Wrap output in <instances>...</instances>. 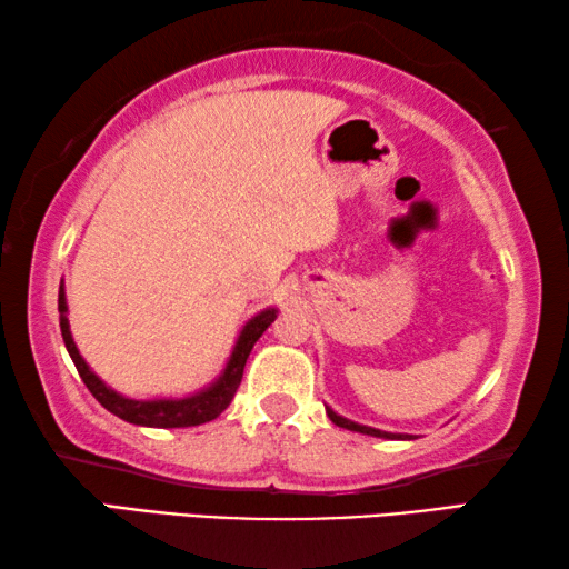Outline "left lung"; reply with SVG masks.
<instances>
[{"mask_svg": "<svg viewBox=\"0 0 569 569\" xmlns=\"http://www.w3.org/2000/svg\"><path fill=\"white\" fill-rule=\"evenodd\" d=\"M328 416H330V421L335 426L348 428V431H358V433H366V436H378V439H408V433L406 436L403 433H388V431H378V428H370V426L352 423V421H348V418H342V416H338L335 411H330V408H328Z\"/></svg>", "mask_w": 569, "mask_h": 569, "instance_id": "8db88e82", "label": "left lung"}]
</instances>
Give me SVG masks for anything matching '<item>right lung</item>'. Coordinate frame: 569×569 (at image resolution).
<instances>
[{
	"label": "right lung",
	"instance_id": "right-lung-1",
	"mask_svg": "<svg viewBox=\"0 0 569 569\" xmlns=\"http://www.w3.org/2000/svg\"><path fill=\"white\" fill-rule=\"evenodd\" d=\"M58 310H60V330H62V340L64 348H68L70 358L78 368L82 383L88 386V390L96 396L98 403L102 408H108L110 413H116L118 418H123L128 423L136 426H151V428H189V426H201L209 423L213 418L221 416L223 408L231 403L237 388L241 383V376H244V366L251 348L254 342L262 338V332L274 322L277 310L269 307V310L259 312L257 318H251L244 330H241L234 352L227 362V368L219 376L217 383H211L207 390H201L197 396L189 398H176V400H133V398H123L116 390H110L102 380L88 368V362L82 360V356L74 348L72 335H70V322H68V302H64V292L60 287V297H58Z\"/></svg>",
	"mask_w": 569,
	"mask_h": 569
}]
</instances>
